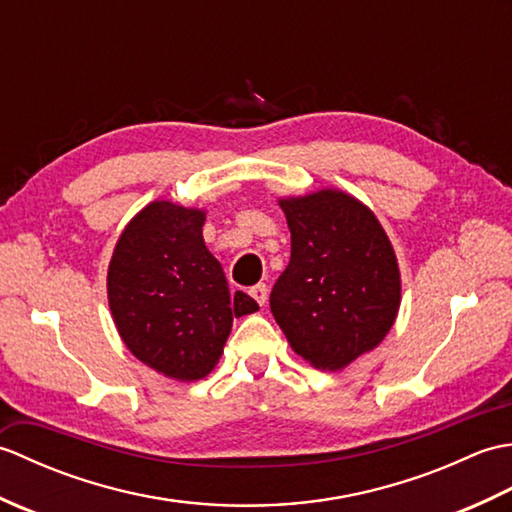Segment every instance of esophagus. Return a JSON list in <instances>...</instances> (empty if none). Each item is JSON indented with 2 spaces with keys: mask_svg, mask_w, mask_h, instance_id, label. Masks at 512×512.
Instances as JSON below:
<instances>
[{
  "mask_svg": "<svg viewBox=\"0 0 512 512\" xmlns=\"http://www.w3.org/2000/svg\"><path fill=\"white\" fill-rule=\"evenodd\" d=\"M250 297H253L259 306H264V303L268 301V286L266 284H257L250 288Z\"/></svg>",
  "mask_w": 512,
  "mask_h": 512,
  "instance_id": "obj_1",
  "label": "esophagus"
}]
</instances>
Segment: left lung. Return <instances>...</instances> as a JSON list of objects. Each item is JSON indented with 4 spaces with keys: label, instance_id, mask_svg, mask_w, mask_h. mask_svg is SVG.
Returning <instances> with one entry per match:
<instances>
[{
    "label": "left lung",
    "instance_id": "8db88e82",
    "mask_svg": "<svg viewBox=\"0 0 512 512\" xmlns=\"http://www.w3.org/2000/svg\"><path fill=\"white\" fill-rule=\"evenodd\" d=\"M290 262L270 310L292 350L317 369H343L383 343L400 308V268L374 211L339 189L279 198Z\"/></svg>",
    "mask_w": 512,
    "mask_h": 512
}]
</instances>
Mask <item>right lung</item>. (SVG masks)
<instances>
[{
  "label": "right lung",
  "mask_w": 512,
  "mask_h": 512,
  "mask_svg": "<svg viewBox=\"0 0 512 512\" xmlns=\"http://www.w3.org/2000/svg\"><path fill=\"white\" fill-rule=\"evenodd\" d=\"M204 209L154 200L123 228L107 268V303L125 347L180 383L209 376L233 319L259 310L228 292L202 237Z\"/></svg>",
  "instance_id": "add662e5"
}]
</instances>
